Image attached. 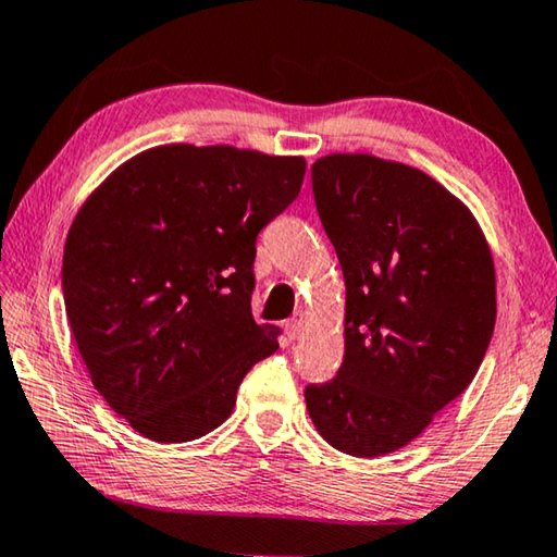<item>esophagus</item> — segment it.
<instances>
[{"mask_svg": "<svg viewBox=\"0 0 557 557\" xmlns=\"http://www.w3.org/2000/svg\"><path fill=\"white\" fill-rule=\"evenodd\" d=\"M301 326H305V319H301V314H297L295 319H289V322L285 324V334L289 342H297V338L301 336Z\"/></svg>", "mask_w": 557, "mask_h": 557, "instance_id": "34e87169", "label": "esophagus"}]
</instances>
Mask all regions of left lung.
Here are the masks:
<instances>
[{
	"instance_id": "left-lung-1",
	"label": "left lung",
	"mask_w": 557,
	"mask_h": 557,
	"mask_svg": "<svg viewBox=\"0 0 557 557\" xmlns=\"http://www.w3.org/2000/svg\"><path fill=\"white\" fill-rule=\"evenodd\" d=\"M312 191L346 282L344 363L307 385L329 445L381 457L467 391L496 324L494 260L471 211L420 169L371 154L312 164Z\"/></svg>"
}]
</instances>
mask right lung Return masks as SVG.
I'll list each match as a JSON object with an SVG mask.
<instances>
[{"label": "right lung", "mask_w": 557, "mask_h": 557, "mask_svg": "<svg viewBox=\"0 0 557 557\" xmlns=\"http://www.w3.org/2000/svg\"><path fill=\"white\" fill-rule=\"evenodd\" d=\"M307 162L164 145L117 166L63 248V299L92 385L139 435L191 442L228 420L245 373L277 351L250 312L258 233Z\"/></svg>", "instance_id": "obj_1"}]
</instances>
